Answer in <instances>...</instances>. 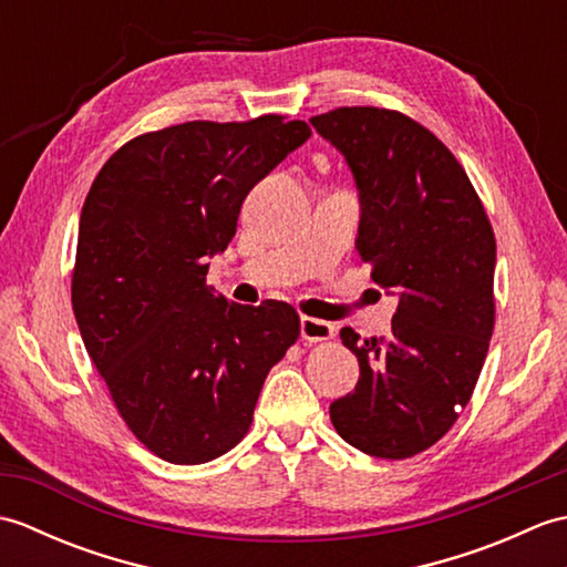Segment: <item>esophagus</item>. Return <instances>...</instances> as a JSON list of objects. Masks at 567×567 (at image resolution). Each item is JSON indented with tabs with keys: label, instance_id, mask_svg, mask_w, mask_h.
I'll return each mask as SVG.
<instances>
[{
	"label": "esophagus",
	"instance_id": "34e87169",
	"mask_svg": "<svg viewBox=\"0 0 567 567\" xmlns=\"http://www.w3.org/2000/svg\"><path fill=\"white\" fill-rule=\"evenodd\" d=\"M299 333H302V339L309 343H319V341H329L336 336V327L329 321H321L315 317H302L299 321Z\"/></svg>",
	"mask_w": 567,
	"mask_h": 567
}]
</instances>
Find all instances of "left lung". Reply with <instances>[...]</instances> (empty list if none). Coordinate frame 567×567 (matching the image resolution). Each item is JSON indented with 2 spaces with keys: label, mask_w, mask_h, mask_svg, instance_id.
I'll return each mask as SVG.
<instances>
[{
  "label": "left lung",
  "mask_w": 567,
  "mask_h": 567,
  "mask_svg": "<svg viewBox=\"0 0 567 567\" xmlns=\"http://www.w3.org/2000/svg\"><path fill=\"white\" fill-rule=\"evenodd\" d=\"M311 126L353 173L372 282L400 299L382 339L341 329L360 378L331 421L353 449L402 461L445 436L475 390L495 329V234L463 165L414 118L341 106Z\"/></svg>",
  "instance_id": "8db88e82"
}]
</instances>
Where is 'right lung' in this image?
<instances>
[{
  "label": "right lung",
  "mask_w": 567,
  "mask_h": 567,
  "mask_svg": "<svg viewBox=\"0 0 567 567\" xmlns=\"http://www.w3.org/2000/svg\"><path fill=\"white\" fill-rule=\"evenodd\" d=\"M311 136L305 122H187L124 143L84 199L72 311L126 426L199 465L246 436L262 382L299 339L295 307L226 302L209 258L248 192Z\"/></svg>",
  "instance_id": "add662e5"
}]
</instances>
